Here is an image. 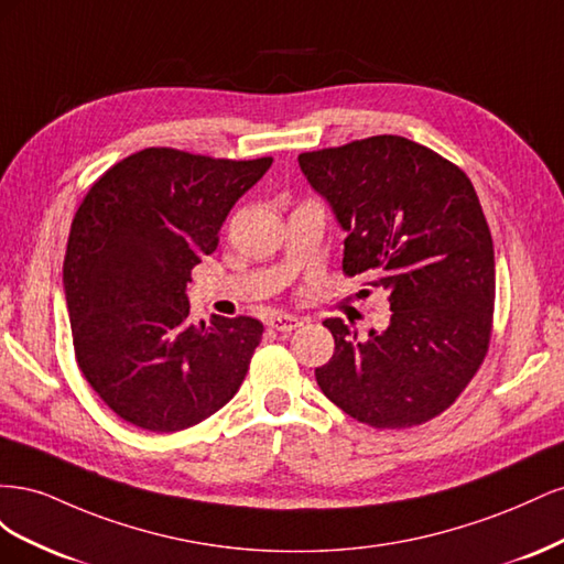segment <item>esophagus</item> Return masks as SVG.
Returning <instances> with one entry per match:
<instances>
[{
	"instance_id": "obj_1",
	"label": "esophagus",
	"mask_w": 564,
	"mask_h": 564,
	"mask_svg": "<svg viewBox=\"0 0 564 564\" xmlns=\"http://www.w3.org/2000/svg\"><path fill=\"white\" fill-rule=\"evenodd\" d=\"M303 324L301 317L296 315H289V313H275L268 319V327L275 329V332H294Z\"/></svg>"
}]
</instances>
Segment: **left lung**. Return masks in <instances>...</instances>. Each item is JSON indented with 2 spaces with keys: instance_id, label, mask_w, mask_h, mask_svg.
Listing matches in <instances>:
<instances>
[{
  "instance_id": "1",
  "label": "left lung",
  "mask_w": 564,
  "mask_h": 564,
  "mask_svg": "<svg viewBox=\"0 0 564 564\" xmlns=\"http://www.w3.org/2000/svg\"><path fill=\"white\" fill-rule=\"evenodd\" d=\"M308 178L348 232L344 272L390 301L386 332L357 338L324 319L334 355L315 369L336 406L379 431L445 412L480 369L494 313V245L470 178L431 148L371 135L301 152Z\"/></svg>"
}]
</instances>
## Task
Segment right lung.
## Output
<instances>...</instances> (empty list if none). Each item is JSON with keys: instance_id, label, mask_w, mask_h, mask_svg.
Masks as SVG:
<instances>
[{"instance_id": "add662e5", "label": "right lung", "mask_w": 564, "mask_h": 564, "mask_svg": "<svg viewBox=\"0 0 564 564\" xmlns=\"http://www.w3.org/2000/svg\"><path fill=\"white\" fill-rule=\"evenodd\" d=\"M272 158L214 160L145 148L100 176L73 218L63 286L84 379L143 431L176 433L240 390L263 324H191L185 284Z\"/></svg>"}]
</instances>
